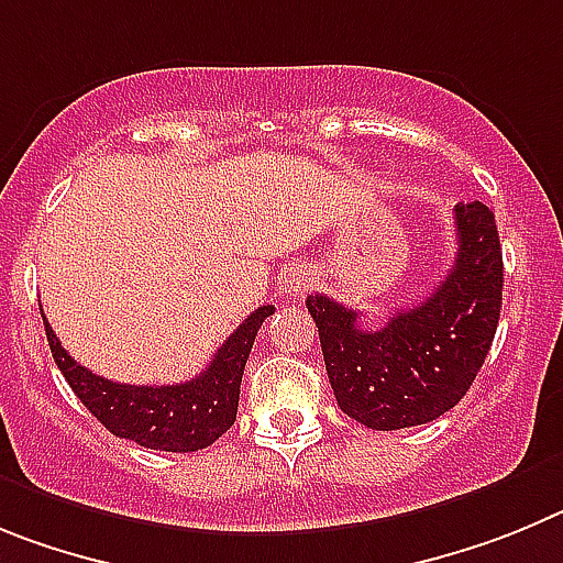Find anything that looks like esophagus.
<instances>
[{"instance_id": "1", "label": "esophagus", "mask_w": 563, "mask_h": 563, "mask_svg": "<svg viewBox=\"0 0 563 563\" xmlns=\"http://www.w3.org/2000/svg\"><path fill=\"white\" fill-rule=\"evenodd\" d=\"M302 294H306V275H302V272H288L286 297H302Z\"/></svg>"}]
</instances>
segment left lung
<instances>
[{"label":"left lung","mask_w":563,"mask_h":563,"mask_svg":"<svg viewBox=\"0 0 563 563\" xmlns=\"http://www.w3.org/2000/svg\"><path fill=\"white\" fill-rule=\"evenodd\" d=\"M454 227L449 275L382 328H362V313L325 294L306 300L339 409L367 429L393 432L440 418L468 393L488 356L503 308L496 219L483 201H460Z\"/></svg>","instance_id":"left-lung-1"}]
</instances>
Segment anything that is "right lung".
<instances>
[{
    "instance_id": "add662e5",
    "label": "right lung",
    "mask_w": 563,
    "mask_h": 563,
    "mask_svg": "<svg viewBox=\"0 0 563 563\" xmlns=\"http://www.w3.org/2000/svg\"><path fill=\"white\" fill-rule=\"evenodd\" d=\"M269 313H275V306L252 311L194 382L168 387H136L95 376L60 347L49 322H44V331L73 393L111 434L156 452H199L235 423L246 358Z\"/></svg>"
}]
</instances>
